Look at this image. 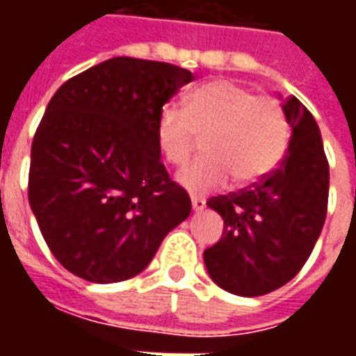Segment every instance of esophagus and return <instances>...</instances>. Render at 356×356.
I'll list each match as a JSON object with an SVG mask.
<instances>
[{
  "label": "esophagus",
  "mask_w": 356,
  "mask_h": 356,
  "mask_svg": "<svg viewBox=\"0 0 356 356\" xmlns=\"http://www.w3.org/2000/svg\"><path fill=\"white\" fill-rule=\"evenodd\" d=\"M206 208V200H202V198H193V209L198 213L202 209Z\"/></svg>",
  "instance_id": "obj_1"
}]
</instances>
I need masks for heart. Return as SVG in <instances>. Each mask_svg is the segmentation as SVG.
Here are the masks:
<instances>
[{
  "mask_svg": "<svg viewBox=\"0 0 356 356\" xmlns=\"http://www.w3.org/2000/svg\"><path fill=\"white\" fill-rule=\"evenodd\" d=\"M204 137V158L179 173L193 196L225 186L252 185L282 160L290 125L280 102L231 80H213L186 97L185 108L165 104L156 120V145L171 165L191 158Z\"/></svg>",
  "mask_w": 356,
  "mask_h": 356,
  "instance_id": "1",
  "label": "heart"
}]
</instances>
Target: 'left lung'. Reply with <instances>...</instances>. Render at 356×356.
<instances>
[{
	"label": "left lung",
	"instance_id": "1",
	"mask_svg": "<svg viewBox=\"0 0 356 356\" xmlns=\"http://www.w3.org/2000/svg\"><path fill=\"white\" fill-rule=\"evenodd\" d=\"M282 108L291 139L278 168L240 193L208 200V208L223 217L225 231L204 252V263L219 288L242 298L265 296L290 282L326 219L330 168L321 129L293 95Z\"/></svg>",
	"mask_w": 356,
	"mask_h": 356
}]
</instances>
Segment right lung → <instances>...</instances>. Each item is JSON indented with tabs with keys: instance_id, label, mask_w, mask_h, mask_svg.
<instances>
[{
	"instance_id": "obj_1",
	"label": "right lung",
	"mask_w": 356,
	"mask_h": 356,
	"mask_svg": "<svg viewBox=\"0 0 356 356\" xmlns=\"http://www.w3.org/2000/svg\"><path fill=\"white\" fill-rule=\"evenodd\" d=\"M191 70L114 57L65 81L32 143L28 200L57 261L83 280L139 275L191 198L160 160L156 120Z\"/></svg>"
}]
</instances>
